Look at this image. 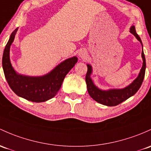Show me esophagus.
<instances>
[{
    "instance_id": "obj_1",
    "label": "esophagus",
    "mask_w": 151,
    "mask_h": 151,
    "mask_svg": "<svg viewBox=\"0 0 151 151\" xmlns=\"http://www.w3.org/2000/svg\"><path fill=\"white\" fill-rule=\"evenodd\" d=\"M78 55H79V57H81V58H83V57L86 55V53L84 52L83 50H81V51L79 52Z\"/></svg>"
}]
</instances>
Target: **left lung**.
I'll list each match as a JSON object with an SVG mask.
<instances>
[{"label": "left lung", "mask_w": 151, "mask_h": 151, "mask_svg": "<svg viewBox=\"0 0 151 151\" xmlns=\"http://www.w3.org/2000/svg\"><path fill=\"white\" fill-rule=\"evenodd\" d=\"M130 32L132 35H134V37L142 44L140 37L136 33L135 28L134 26H132L130 28ZM142 58L143 63H142V67L140 70V73L137 78L130 85L122 89H112V90L106 91L100 90L95 86L94 84L92 82L91 78H90L92 70L91 66L87 65L88 70H87L86 75V82L87 88H88V92L90 96L93 99L96 101L99 102L101 104L109 106H114L119 104L122 102L125 101L129 97L133 96L140 88L142 83L143 81L144 77H145L146 64H145V58L143 50L142 52Z\"/></svg>", "instance_id": "1"}]
</instances>
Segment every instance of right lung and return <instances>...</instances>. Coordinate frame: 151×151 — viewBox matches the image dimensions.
Instances as JSON below:
<instances>
[{
    "mask_svg": "<svg viewBox=\"0 0 151 151\" xmlns=\"http://www.w3.org/2000/svg\"><path fill=\"white\" fill-rule=\"evenodd\" d=\"M17 31L16 29L11 35L3 55V68L6 81L13 91L19 96L34 102L47 101L54 97L60 90L65 76L77 63V58L67 59L46 76L29 77L19 75L11 66L9 58L10 46Z\"/></svg>",
    "mask_w": 151,
    "mask_h": 151,
    "instance_id": "add662e5",
    "label": "right lung"
}]
</instances>
